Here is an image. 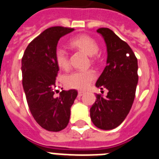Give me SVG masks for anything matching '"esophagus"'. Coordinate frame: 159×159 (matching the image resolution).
Segmentation results:
<instances>
[{"label":"esophagus","mask_w":159,"mask_h":159,"mask_svg":"<svg viewBox=\"0 0 159 159\" xmlns=\"http://www.w3.org/2000/svg\"><path fill=\"white\" fill-rule=\"evenodd\" d=\"M84 93H85V91H78V96H82V95H83Z\"/></svg>","instance_id":"esophagus-1"}]
</instances>
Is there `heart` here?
<instances>
[{
  "label": "heart",
  "mask_w": 159,
  "mask_h": 159,
  "mask_svg": "<svg viewBox=\"0 0 159 159\" xmlns=\"http://www.w3.org/2000/svg\"><path fill=\"white\" fill-rule=\"evenodd\" d=\"M71 46L79 49L85 52L86 55H90L94 59L99 50V46L97 42L94 38L88 35H79L73 37L69 42ZM55 61L58 66L63 69H67L69 66V60L67 51L61 47H58L55 52ZM95 73L93 70H77L69 73L64 77V84L68 87L76 89H85L89 86L94 78Z\"/></svg>",
  "instance_id": "heart-1"
}]
</instances>
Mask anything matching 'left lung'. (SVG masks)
Listing matches in <instances>:
<instances>
[{"label":"left lung","mask_w":159,"mask_h":159,"mask_svg":"<svg viewBox=\"0 0 159 159\" xmlns=\"http://www.w3.org/2000/svg\"><path fill=\"white\" fill-rule=\"evenodd\" d=\"M107 47V64L95 83L107 89L105 97L96 95L90 109L92 122L102 130H112L122 123L133 104L138 83L137 59L128 44L107 28L97 29Z\"/></svg>","instance_id":"8db88e82"}]
</instances>
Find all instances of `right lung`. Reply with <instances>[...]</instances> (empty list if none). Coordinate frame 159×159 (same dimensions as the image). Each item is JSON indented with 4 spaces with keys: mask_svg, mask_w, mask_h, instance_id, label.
Returning a JSON list of instances; mask_svg holds the SVG:
<instances>
[{
    "mask_svg": "<svg viewBox=\"0 0 159 159\" xmlns=\"http://www.w3.org/2000/svg\"><path fill=\"white\" fill-rule=\"evenodd\" d=\"M74 30L51 27L28 44L22 58L23 87L28 107L36 122L49 131H59L68 126L76 90L62 91L55 95L59 66L55 52L60 37Z\"/></svg>",
    "mask_w": 159,
    "mask_h": 159,
    "instance_id": "1",
    "label": "right lung"
}]
</instances>
